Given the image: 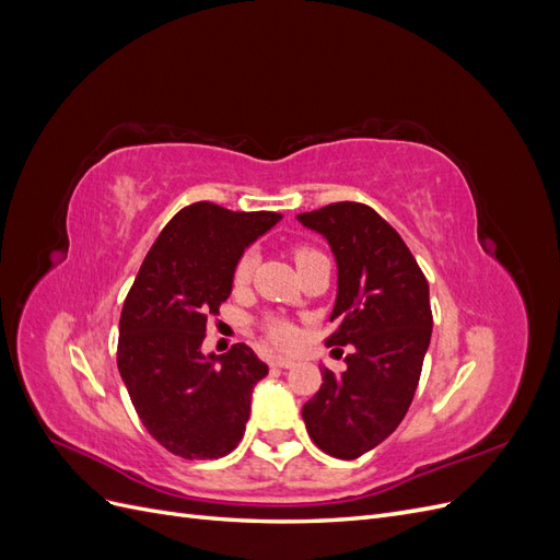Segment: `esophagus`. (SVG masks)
Here are the masks:
<instances>
[{
	"label": "esophagus",
	"mask_w": 560,
	"mask_h": 560,
	"mask_svg": "<svg viewBox=\"0 0 560 560\" xmlns=\"http://www.w3.org/2000/svg\"><path fill=\"white\" fill-rule=\"evenodd\" d=\"M270 366L290 369V366H294V360H290V358H280V354H276V358H270Z\"/></svg>",
	"instance_id": "esophagus-1"
}]
</instances>
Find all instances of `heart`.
I'll return each mask as SVG.
<instances>
[{
  "instance_id": "1",
  "label": "heart",
  "mask_w": 560,
  "mask_h": 560,
  "mask_svg": "<svg viewBox=\"0 0 560 560\" xmlns=\"http://www.w3.org/2000/svg\"><path fill=\"white\" fill-rule=\"evenodd\" d=\"M311 254H315V249H311V247H296L294 249V259H296V264H301L303 259L311 257ZM252 268H254V252H245L243 257L238 259V264H235V268H233V284L235 287L247 284L249 278H252ZM266 329H268V336L273 338V341L280 343V346L292 343L294 336H296L294 327L287 325V322H282V319H270L268 325H266Z\"/></svg>"
}]
</instances>
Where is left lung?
<instances>
[{
	"label": "left lung",
	"instance_id": "obj_1",
	"mask_svg": "<svg viewBox=\"0 0 560 560\" xmlns=\"http://www.w3.org/2000/svg\"><path fill=\"white\" fill-rule=\"evenodd\" d=\"M296 219L325 235L338 268L327 346H352L348 369L322 371L301 416L317 448L354 460L393 434L413 401L432 336L430 287L399 233L369 206L343 200Z\"/></svg>",
	"mask_w": 560,
	"mask_h": 560
}]
</instances>
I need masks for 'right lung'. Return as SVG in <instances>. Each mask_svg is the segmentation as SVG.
<instances>
[{"label": "right lung", "mask_w": 560, "mask_h": 560, "mask_svg": "<svg viewBox=\"0 0 560 560\" xmlns=\"http://www.w3.org/2000/svg\"><path fill=\"white\" fill-rule=\"evenodd\" d=\"M280 219L194 202L165 224L124 301L118 371L147 432L184 460L224 457L245 434L252 389L268 366L245 343L226 354L200 348L245 247Z\"/></svg>", "instance_id": "obj_1"}]
</instances>
